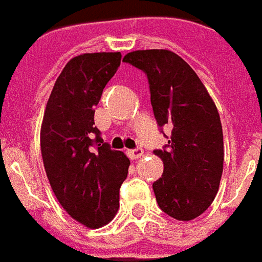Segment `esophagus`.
Wrapping results in <instances>:
<instances>
[{
    "label": "esophagus",
    "instance_id": "34e87169",
    "mask_svg": "<svg viewBox=\"0 0 262 262\" xmlns=\"http://www.w3.org/2000/svg\"><path fill=\"white\" fill-rule=\"evenodd\" d=\"M144 155V150L142 148H136V149L127 150V156L130 157L132 160H136V159H140V157Z\"/></svg>",
    "mask_w": 262,
    "mask_h": 262
}]
</instances>
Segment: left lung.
<instances>
[{
    "mask_svg": "<svg viewBox=\"0 0 262 262\" xmlns=\"http://www.w3.org/2000/svg\"><path fill=\"white\" fill-rule=\"evenodd\" d=\"M148 76L159 126L171 127L164 149L155 150L164 171L153 183L159 207L178 221H191L214 201L223 171L220 113L196 72L168 50L133 51L124 56Z\"/></svg>",
    "mask_w": 262,
    "mask_h": 262,
    "instance_id": "obj_1",
    "label": "left lung"
}]
</instances>
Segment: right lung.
<instances>
[{
    "label": "right lung",
    "mask_w": 262,
    "mask_h": 262,
    "mask_svg": "<svg viewBox=\"0 0 262 262\" xmlns=\"http://www.w3.org/2000/svg\"><path fill=\"white\" fill-rule=\"evenodd\" d=\"M120 63V52L72 57L51 91L40 130L42 163L55 196L69 215L90 229L114 218L130 165L94 126V107Z\"/></svg>",
    "instance_id": "1"
}]
</instances>
